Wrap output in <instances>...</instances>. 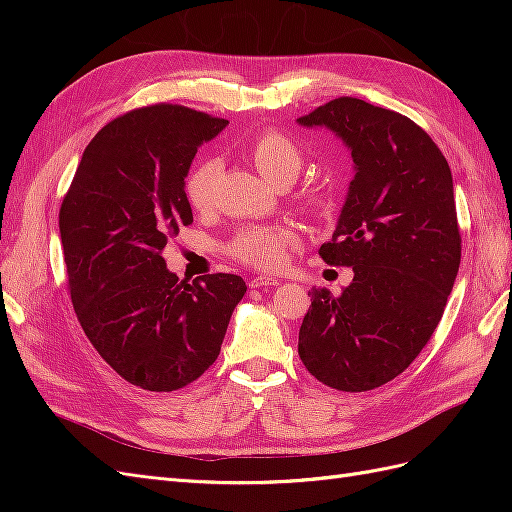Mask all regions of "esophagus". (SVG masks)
I'll list each match as a JSON object with an SVG mask.
<instances>
[{
  "instance_id": "34e87169",
  "label": "esophagus",
  "mask_w": 512,
  "mask_h": 512,
  "mask_svg": "<svg viewBox=\"0 0 512 512\" xmlns=\"http://www.w3.org/2000/svg\"><path fill=\"white\" fill-rule=\"evenodd\" d=\"M250 286L252 288H273V286H280V280H277V277H271V275H258L250 282Z\"/></svg>"
}]
</instances>
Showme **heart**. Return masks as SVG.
<instances>
[{
  "label": "heart",
  "mask_w": 512,
  "mask_h": 512,
  "mask_svg": "<svg viewBox=\"0 0 512 512\" xmlns=\"http://www.w3.org/2000/svg\"><path fill=\"white\" fill-rule=\"evenodd\" d=\"M250 158L260 170V175L271 183L294 179L303 166L301 149L288 136L280 132H262L250 145ZM222 164L207 160L200 164L188 183V198L194 209H207L211 205L213 185L220 175ZM322 196H314V205L322 207ZM297 243V235L284 226H250L243 228L230 245V252L239 260L254 267H275L286 256L288 247Z\"/></svg>",
  "instance_id": "obj_1"
}]
</instances>
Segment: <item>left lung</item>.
Masks as SVG:
<instances>
[{
	"label": "left lung",
	"instance_id": "left-lung-1",
	"mask_svg": "<svg viewBox=\"0 0 512 512\" xmlns=\"http://www.w3.org/2000/svg\"><path fill=\"white\" fill-rule=\"evenodd\" d=\"M297 123L333 132L354 170L320 247L354 277L339 297L309 290L299 356L322 384L371 391L416 359L444 314L461 260L453 175L427 132L389 108L337 98Z\"/></svg>",
	"mask_w": 512,
	"mask_h": 512
}]
</instances>
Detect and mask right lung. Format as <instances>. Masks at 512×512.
<instances>
[{
	"mask_svg": "<svg viewBox=\"0 0 512 512\" xmlns=\"http://www.w3.org/2000/svg\"><path fill=\"white\" fill-rule=\"evenodd\" d=\"M226 126L177 104L117 117L85 147L59 211L76 318L102 359L145 391L203 376L247 290L230 273L179 280L162 258L194 220L185 177L196 151Z\"/></svg>",
	"mask_w": 512,
	"mask_h": 512,
	"instance_id": "1",
	"label": "right lung"
}]
</instances>
